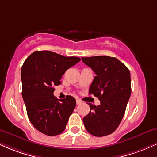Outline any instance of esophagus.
I'll use <instances>...</instances> for the list:
<instances>
[{"mask_svg":"<svg viewBox=\"0 0 157 157\" xmlns=\"http://www.w3.org/2000/svg\"><path fill=\"white\" fill-rule=\"evenodd\" d=\"M76 102H77V105H80V104L82 103V102H81L80 100H79V99H77V100H76Z\"/></svg>","mask_w":157,"mask_h":157,"instance_id":"obj_1","label":"esophagus"}]
</instances>
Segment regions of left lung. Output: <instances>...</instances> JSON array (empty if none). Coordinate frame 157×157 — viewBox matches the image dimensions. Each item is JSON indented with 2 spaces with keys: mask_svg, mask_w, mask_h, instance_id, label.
<instances>
[{
  "mask_svg": "<svg viewBox=\"0 0 157 157\" xmlns=\"http://www.w3.org/2000/svg\"><path fill=\"white\" fill-rule=\"evenodd\" d=\"M82 61L96 74L89 94L98 97L100 105L90 106L83 117L85 128L95 136L109 135L121 122L131 96V74L128 68L115 57L95 56L82 57Z\"/></svg>",
  "mask_w": 157,
  "mask_h": 157,
  "instance_id": "left-lung-1",
  "label": "left lung"
}]
</instances>
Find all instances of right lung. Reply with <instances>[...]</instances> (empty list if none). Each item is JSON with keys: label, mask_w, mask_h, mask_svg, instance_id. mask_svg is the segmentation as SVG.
<instances>
[{"label": "right lung", "mask_w": 157, "mask_h": 157, "mask_svg": "<svg viewBox=\"0 0 157 157\" xmlns=\"http://www.w3.org/2000/svg\"><path fill=\"white\" fill-rule=\"evenodd\" d=\"M80 61L50 51H35L21 68L22 96L27 115L37 130L48 136L61 134L76 106V100L67 95L59 100L54 86L61 84L66 71Z\"/></svg>", "instance_id": "obj_1"}]
</instances>
